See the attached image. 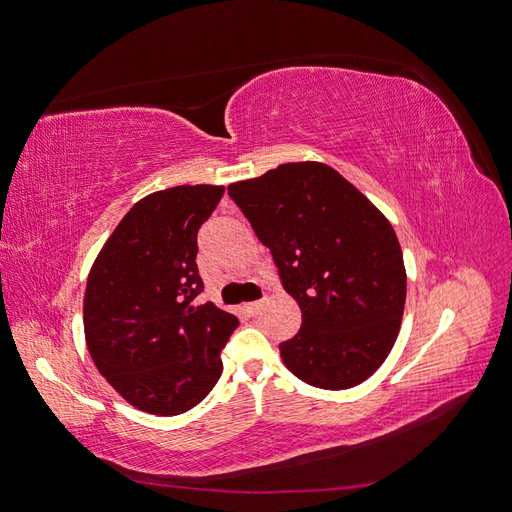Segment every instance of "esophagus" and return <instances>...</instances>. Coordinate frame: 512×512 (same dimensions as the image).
<instances>
[{"instance_id":"34e87169","label":"esophagus","mask_w":512,"mask_h":512,"mask_svg":"<svg viewBox=\"0 0 512 512\" xmlns=\"http://www.w3.org/2000/svg\"><path fill=\"white\" fill-rule=\"evenodd\" d=\"M265 303H267L265 299H262V301H254V303H247V305H245V312L250 314V316H256V314H260V309L265 307Z\"/></svg>"}]
</instances>
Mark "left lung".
<instances>
[{"label":"left lung","mask_w":512,"mask_h":512,"mask_svg":"<svg viewBox=\"0 0 512 512\" xmlns=\"http://www.w3.org/2000/svg\"><path fill=\"white\" fill-rule=\"evenodd\" d=\"M228 194L271 250L299 303V333L280 344L299 380L352 389L389 356L406 305L404 254L391 222L320 162L282 164Z\"/></svg>","instance_id":"8db88e82"}]
</instances>
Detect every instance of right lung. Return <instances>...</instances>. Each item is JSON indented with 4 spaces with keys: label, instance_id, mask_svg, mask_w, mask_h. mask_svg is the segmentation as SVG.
<instances>
[{
    "label": "right lung",
    "instance_id": "right-lung-1",
    "mask_svg": "<svg viewBox=\"0 0 512 512\" xmlns=\"http://www.w3.org/2000/svg\"><path fill=\"white\" fill-rule=\"evenodd\" d=\"M224 185H177L123 215L87 277L83 320L91 359L134 408L175 416L203 401L222 376L220 352L239 320L194 305L198 228Z\"/></svg>",
    "mask_w": 512,
    "mask_h": 512
}]
</instances>
